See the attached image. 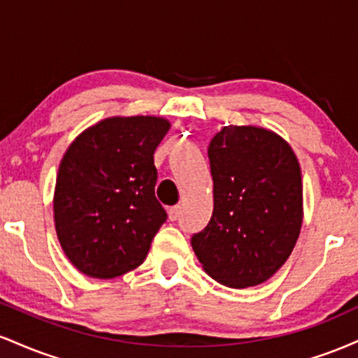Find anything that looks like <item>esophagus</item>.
Segmentation results:
<instances>
[{"instance_id":"esophagus-1","label":"esophagus","mask_w":358,"mask_h":358,"mask_svg":"<svg viewBox=\"0 0 358 358\" xmlns=\"http://www.w3.org/2000/svg\"><path fill=\"white\" fill-rule=\"evenodd\" d=\"M180 212H182V207H180V205H173V207L168 208V217H170V220L178 219Z\"/></svg>"}]
</instances>
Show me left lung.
Instances as JSON below:
<instances>
[{
    "label": "left lung",
    "instance_id": "left-lung-1",
    "mask_svg": "<svg viewBox=\"0 0 358 358\" xmlns=\"http://www.w3.org/2000/svg\"><path fill=\"white\" fill-rule=\"evenodd\" d=\"M213 178L212 219L193 234L200 264L220 285L268 281L289 257L303 222L296 155L273 131L225 126L208 145Z\"/></svg>",
    "mask_w": 358,
    "mask_h": 358
}]
</instances>
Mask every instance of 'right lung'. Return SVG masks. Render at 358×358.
Returning a JSON list of instances; mask_svg holds the SVG:
<instances>
[{
    "instance_id": "right-lung-1",
    "label": "right lung",
    "mask_w": 358,
    "mask_h": 358,
    "mask_svg": "<svg viewBox=\"0 0 358 358\" xmlns=\"http://www.w3.org/2000/svg\"><path fill=\"white\" fill-rule=\"evenodd\" d=\"M170 129L156 116L108 117L65 151L53 195L55 231L80 273L110 279L143 264L166 220L155 196V150Z\"/></svg>"
}]
</instances>
